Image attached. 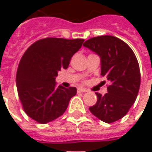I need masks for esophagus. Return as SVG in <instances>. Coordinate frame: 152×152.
Returning a JSON list of instances; mask_svg holds the SVG:
<instances>
[{"instance_id":"34e87169","label":"esophagus","mask_w":152,"mask_h":152,"mask_svg":"<svg viewBox=\"0 0 152 152\" xmlns=\"http://www.w3.org/2000/svg\"><path fill=\"white\" fill-rule=\"evenodd\" d=\"M78 92H87V90L84 89V88H79L78 89Z\"/></svg>"}]
</instances>
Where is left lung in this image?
<instances>
[{"mask_svg":"<svg viewBox=\"0 0 152 152\" xmlns=\"http://www.w3.org/2000/svg\"><path fill=\"white\" fill-rule=\"evenodd\" d=\"M83 45L100 56L101 75L111 82L107 94L96 93V103L89 109L103 122L114 123L128 113L136 100L140 85L137 58L124 41L112 35L91 38Z\"/></svg>","mask_w":152,"mask_h":152,"instance_id":"left-lung-1","label":"left lung"}]
</instances>
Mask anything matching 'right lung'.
<instances>
[{"label": "right lung", "mask_w": 152, "mask_h": 152, "mask_svg": "<svg viewBox=\"0 0 152 152\" xmlns=\"http://www.w3.org/2000/svg\"><path fill=\"white\" fill-rule=\"evenodd\" d=\"M85 39L45 38L32 44L18 64L16 83L23 111L34 121L47 124L65 113L75 87L56 86V77L68 67Z\"/></svg>", "instance_id": "right-lung-1"}]
</instances>
